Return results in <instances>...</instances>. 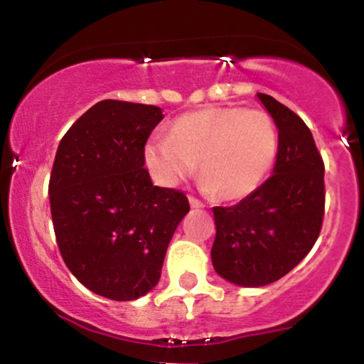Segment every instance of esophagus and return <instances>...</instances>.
Masks as SVG:
<instances>
[{"mask_svg":"<svg viewBox=\"0 0 364 364\" xmlns=\"http://www.w3.org/2000/svg\"><path fill=\"white\" fill-rule=\"evenodd\" d=\"M190 205L191 208H203V203L200 202V200L193 198V196H190Z\"/></svg>","mask_w":364,"mask_h":364,"instance_id":"1","label":"esophagus"}]
</instances>
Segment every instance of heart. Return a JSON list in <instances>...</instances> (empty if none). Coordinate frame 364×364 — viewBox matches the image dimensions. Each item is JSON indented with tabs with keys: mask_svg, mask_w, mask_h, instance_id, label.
Segmentation results:
<instances>
[{
	"mask_svg": "<svg viewBox=\"0 0 364 364\" xmlns=\"http://www.w3.org/2000/svg\"><path fill=\"white\" fill-rule=\"evenodd\" d=\"M279 136L269 114L243 107H208L174 121L171 135L149 140L145 168L173 188L196 171L202 188L223 200L257 191L277 159Z\"/></svg>",
	"mask_w": 364,
	"mask_h": 364,
	"instance_id": "b5f03b06",
	"label": "heart"
}]
</instances>
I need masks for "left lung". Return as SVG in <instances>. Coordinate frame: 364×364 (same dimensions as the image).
Listing matches in <instances>:
<instances>
[{
	"mask_svg": "<svg viewBox=\"0 0 364 364\" xmlns=\"http://www.w3.org/2000/svg\"><path fill=\"white\" fill-rule=\"evenodd\" d=\"M279 129L272 176L232 207H214L212 265L225 281L262 287L291 272L320 235L323 161L310 128L272 95L257 94Z\"/></svg>",
	"mask_w": 364,
	"mask_h": 364,
	"instance_id": "8db88e82",
	"label": "left lung"
}]
</instances>
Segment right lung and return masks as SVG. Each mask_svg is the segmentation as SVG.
<instances>
[{"label": "right lung", "mask_w": 364, "mask_h": 364, "mask_svg": "<svg viewBox=\"0 0 364 364\" xmlns=\"http://www.w3.org/2000/svg\"><path fill=\"white\" fill-rule=\"evenodd\" d=\"M164 118L147 104L97 102L72 124L49 179L63 260L87 289L133 301L157 286L171 237L190 203L154 186L144 149Z\"/></svg>", "instance_id": "obj_1"}]
</instances>
